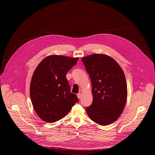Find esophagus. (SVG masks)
<instances>
[{"mask_svg":"<svg viewBox=\"0 0 155 155\" xmlns=\"http://www.w3.org/2000/svg\"><path fill=\"white\" fill-rule=\"evenodd\" d=\"M77 97H78V99H81V97H82V94L81 93H78V94H77Z\"/></svg>","mask_w":155,"mask_h":155,"instance_id":"obj_1","label":"esophagus"}]
</instances>
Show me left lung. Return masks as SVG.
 I'll use <instances>...</instances> for the list:
<instances>
[{"label":"left lung","instance_id":"left-lung-1","mask_svg":"<svg viewBox=\"0 0 155 155\" xmlns=\"http://www.w3.org/2000/svg\"><path fill=\"white\" fill-rule=\"evenodd\" d=\"M90 76L93 101L85 107L88 116L97 124L105 126L115 122L123 112L127 100L124 73L111 57L93 54L82 58Z\"/></svg>","mask_w":155,"mask_h":155}]
</instances>
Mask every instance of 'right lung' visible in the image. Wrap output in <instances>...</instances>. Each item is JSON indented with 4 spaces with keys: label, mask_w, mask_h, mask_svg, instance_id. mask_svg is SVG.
<instances>
[{
    "label": "right lung",
    "mask_w": 155,
    "mask_h": 155,
    "mask_svg": "<svg viewBox=\"0 0 155 155\" xmlns=\"http://www.w3.org/2000/svg\"><path fill=\"white\" fill-rule=\"evenodd\" d=\"M78 58L60 55L46 57L36 68L30 85V97L35 110L43 120L54 123L67 116L78 102L71 93L67 73Z\"/></svg>",
    "instance_id": "add662e5"
}]
</instances>
